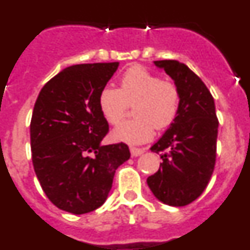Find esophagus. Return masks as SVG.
Segmentation results:
<instances>
[{"instance_id": "obj_1", "label": "esophagus", "mask_w": 250, "mask_h": 250, "mask_svg": "<svg viewBox=\"0 0 250 250\" xmlns=\"http://www.w3.org/2000/svg\"><path fill=\"white\" fill-rule=\"evenodd\" d=\"M130 152H131L132 158H136V156L141 155L144 152V149H139V147H130Z\"/></svg>"}]
</instances>
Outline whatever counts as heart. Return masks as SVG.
<instances>
[{"instance_id":"heart-1","label":"heart","mask_w":250,"mask_h":250,"mask_svg":"<svg viewBox=\"0 0 250 250\" xmlns=\"http://www.w3.org/2000/svg\"><path fill=\"white\" fill-rule=\"evenodd\" d=\"M129 104H134L131 120L112 130V138L129 144H141L154 135L155 126L163 130L175 120L180 106V92L173 81L141 66L129 68L120 79V87L105 86L99 94V107L111 125L120 123Z\"/></svg>"}]
</instances>
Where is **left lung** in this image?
<instances>
[{
    "mask_svg": "<svg viewBox=\"0 0 250 250\" xmlns=\"http://www.w3.org/2000/svg\"><path fill=\"white\" fill-rule=\"evenodd\" d=\"M178 86L180 106L175 120L150 149L163 163L146 180L156 199L171 207L190 204L205 190L214 171L218 119L215 104L198 75L176 60L154 61Z\"/></svg>",
    "mask_w": 250,
    "mask_h": 250,
    "instance_id": "8db88e82",
    "label": "left lung"
}]
</instances>
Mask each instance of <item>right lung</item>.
Returning a JSON list of instances; mask_svg holds the SVG:
<instances>
[{"label": "right lung", "instance_id": "1", "mask_svg": "<svg viewBox=\"0 0 250 250\" xmlns=\"http://www.w3.org/2000/svg\"><path fill=\"white\" fill-rule=\"evenodd\" d=\"M119 62L66 67L40 91L30 125L35 173L50 202L85 214L107 199L115 170L130 158L124 143L103 145L109 124L99 94Z\"/></svg>", "mask_w": 250, "mask_h": 250}]
</instances>
